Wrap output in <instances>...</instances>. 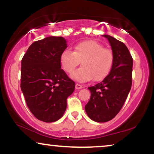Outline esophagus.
I'll return each instance as SVG.
<instances>
[{
	"instance_id": "34e87169",
	"label": "esophagus",
	"mask_w": 154,
	"mask_h": 154,
	"mask_svg": "<svg viewBox=\"0 0 154 154\" xmlns=\"http://www.w3.org/2000/svg\"><path fill=\"white\" fill-rule=\"evenodd\" d=\"M75 88H76L77 90L82 89V88H83V86H82L81 85H80V84H79V83H77V84H75Z\"/></svg>"
}]
</instances>
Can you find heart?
<instances>
[{
    "mask_svg": "<svg viewBox=\"0 0 154 154\" xmlns=\"http://www.w3.org/2000/svg\"><path fill=\"white\" fill-rule=\"evenodd\" d=\"M82 62V67L75 72V68ZM114 62V54L111 49L94 41L81 42L75 46L74 51L66 50L60 57V63L64 70L71 73V77L78 81L91 80L102 81L110 73Z\"/></svg>",
    "mask_w": 154,
    "mask_h": 154,
    "instance_id": "obj_1",
    "label": "heart"
}]
</instances>
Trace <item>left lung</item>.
I'll return each instance as SVG.
<instances>
[{"label": "left lung", "instance_id": "1", "mask_svg": "<svg viewBox=\"0 0 154 154\" xmlns=\"http://www.w3.org/2000/svg\"><path fill=\"white\" fill-rule=\"evenodd\" d=\"M110 43L114 62L110 73L102 82L88 88L91 96L85 105L90 119L104 123L113 119L123 107L131 89L133 60L123 42L103 35Z\"/></svg>", "mask_w": 154, "mask_h": 154}]
</instances>
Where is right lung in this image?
<instances>
[{
	"label": "right lung",
	"mask_w": 154,
	"mask_h": 154,
	"mask_svg": "<svg viewBox=\"0 0 154 154\" xmlns=\"http://www.w3.org/2000/svg\"><path fill=\"white\" fill-rule=\"evenodd\" d=\"M67 48L63 37L35 41L22 60L21 89L32 114L45 123L57 121L66 111L75 82L61 69L60 57Z\"/></svg>",
	"instance_id": "1"
}]
</instances>
